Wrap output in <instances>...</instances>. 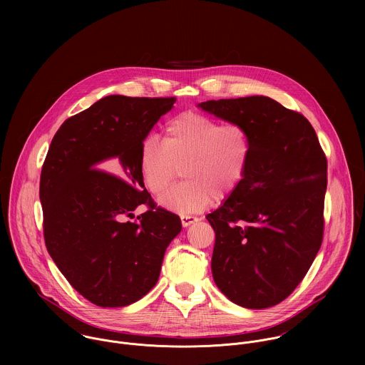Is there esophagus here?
I'll use <instances>...</instances> for the list:
<instances>
[{
    "label": "esophagus",
    "mask_w": 365,
    "mask_h": 365,
    "mask_svg": "<svg viewBox=\"0 0 365 365\" xmlns=\"http://www.w3.org/2000/svg\"><path fill=\"white\" fill-rule=\"evenodd\" d=\"M198 220H200V217L192 216V215H182V216H181V223H182L184 227H188L190 225H192V223H195V222H198Z\"/></svg>",
    "instance_id": "34e87169"
}]
</instances>
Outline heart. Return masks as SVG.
Instances as JSON below:
<instances>
[{
    "label": "heart",
    "instance_id": "1",
    "mask_svg": "<svg viewBox=\"0 0 365 365\" xmlns=\"http://www.w3.org/2000/svg\"><path fill=\"white\" fill-rule=\"evenodd\" d=\"M252 157V138L239 122L220 123L201 112H182L163 128L161 145L142 142L139 170L145 187L163 195L182 168L184 182L160 204L177 213H195L232 195L243 181Z\"/></svg>",
    "mask_w": 365,
    "mask_h": 365
}]
</instances>
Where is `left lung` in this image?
<instances>
[{"label":"left lung","mask_w":365,"mask_h":365,"mask_svg":"<svg viewBox=\"0 0 365 365\" xmlns=\"http://www.w3.org/2000/svg\"><path fill=\"white\" fill-rule=\"evenodd\" d=\"M250 133L240 185L207 216L215 230L212 275L233 304L274 307L307 275L322 246L327 160L311 122L262 96L201 103Z\"/></svg>","instance_id":"8db88e82"}]
</instances>
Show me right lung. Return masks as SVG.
<instances>
[{
  "mask_svg": "<svg viewBox=\"0 0 365 365\" xmlns=\"http://www.w3.org/2000/svg\"><path fill=\"white\" fill-rule=\"evenodd\" d=\"M174 97L109 96L70 116L53 136L39 198L43 236L71 287L103 308L128 307L156 285L170 242L181 232L160 208L139 170L142 142ZM109 162L115 173L97 165ZM139 205V222H123Z\"/></svg>",
  "mask_w": 365,
  "mask_h": 365,
  "instance_id": "add662e5",
  "label": "right lung"
}]
</instances>
